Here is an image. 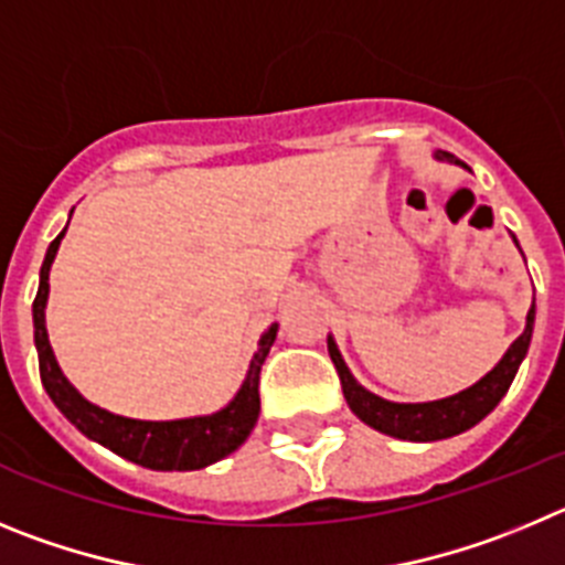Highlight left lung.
<instances>
[{
  "mask_svg": "<svg viewBox=\"0 0 565 565\" xmlns=\"http://www.w3.org/2000/svg\"><path fill=\"white\" fill-rule=\"evenodd\" d=\"M439 160L459 162L454 154L439 151ZM532 327H535V303H532L530 315H526V329L521 338L507 349V354L498 360L495 369L479 380L470 388L459 391L454 396L436 399V403H388L383 396L365 391L358 380L352 377V371L345 369L343 358H340L338 345L329 338V358H332L334 369H338L340 385H343V396L349 408L371 425L380 434H388L394 439H408V441H436L456 436L461 430L479 425L498 403L501 396L510 391L512 380L518 374V365L530 352Z\"/></svg>",
  "mask_w": 565,
  "mask_h": 565,
  "instance_id": "8db88e82",
  "label": "left lung"
}]
</instances>
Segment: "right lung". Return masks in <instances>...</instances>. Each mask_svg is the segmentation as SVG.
Listing matches in <instances>:
<instances>
[{"label": "right lung", "mask_w": 565, "mask_h": 565, "mask_svg": "<svg viewBox=\"0 0 565 565\" xmlns=\"http://www.w3.org/2000/svg\"><path fill=\"white\" fill-rule=\"evenodd\" d=\"M64 233H67V227L50 242L42 273H39V292H35L33 301V338L35 352H39V374H42V385L55 403V408L67 416L86 439L98 441V445L109 447L111 454L124 456V459L135 461L140 467H149V470H202V467L213 465V461L225 459L238 445H245V439L250 436L253 425L258 419V411H262L258 374H262L264 358L270 354V345L276 343L278 323H273L262 334L258 352L253 354L245 383H242V388H238V394L233 396L231 403L222 411H216V414L171 422L126 419V416L109 414V411L84 399L73 388V383L61 374L53 345H50L47 338V327H44V307H47L50 292V264H53L55 253H58Z\"/></svg>", "instance_id": "obj_1"}]
</instances>
